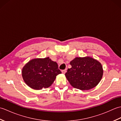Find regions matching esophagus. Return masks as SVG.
<instances>
[{
    "label": "esophagus",
    "mask_w": 121,
    "mask_h": 121,
    "mask_svg": "<svg viewBox=\"0 0 121 121\" xmlns=\"http://www.w3.org/2000/svg\"><path fill=\"white\" fill-rule=\"evenodd\" d=\"M66 69H65V70H62V73L63 74H65L66 73Z\"/></svg>",
    "instance_id": "1"
}]
</instances>
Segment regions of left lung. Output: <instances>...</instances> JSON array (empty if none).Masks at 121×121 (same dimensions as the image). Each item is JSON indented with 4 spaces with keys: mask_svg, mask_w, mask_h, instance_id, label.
Listing matches in <instances>:
<instances>
[{
    "mask_svg": "<svg viewBox=\"0 0 121 121\" xmlns=\"http://www.w3.org/2000/svg\"><path fill=\"white\" fill-rule=\"evenodd\" d=\"M72 67L65 74L73 87L81 90H89L96 86L103 75L102 66L95 59L86 56L76 57L71 61Z\"/></svg>",
    "mask_w": 121,
    "mask_h": 121,
    "instance_id": "1",
    "label": "left lung"
}]
</instances>
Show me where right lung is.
Instances as JSON below:
<instances>
[{
    "label": "right lung",
    "mask_w": 121,
    "mask_h": 121,
    "mask_svg": "<svg viewBox=\"0 0 121 121\" xmlns=\"http://www.w3.org/2000/svg\"><path fill=\"white\" fill-rule=\"evenodd\" d=\"M61 73L57 63L49 57L33 59L24 66L22 72L25 83L37 90L50 86L56 76Z\"/></svg>",
    "instance_id": "1"
}]
</instances>
